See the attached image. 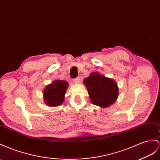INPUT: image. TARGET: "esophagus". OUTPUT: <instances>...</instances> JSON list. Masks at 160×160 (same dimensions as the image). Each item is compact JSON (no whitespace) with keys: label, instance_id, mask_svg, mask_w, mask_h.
<instances>
[{"label":"esophagus","instance_id":"obj_1","mask_svg":"<svg viewBox=\"0 0 160 160\" xmlns=\"http://www.w3.org/2000/svg\"><path fill=\"white\" fill-rule=\"evenodd\" d=\"M73 82L74 83H79L80 82V78H75V79H73Z\"/></svg>","mask_w":160,"mask_h":160}]
</instances>
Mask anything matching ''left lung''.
<instances>
[{
  "mask_svg": "<svg viewBox=\"0 0 160 160\" xmlns=\"http://www.w3.org/2000/svg\"><path fill=\"white\" fill-rule=\"evenodd\" d=\"M83 82L87 88L90 100L94 105L108 108L118 99V84L109 78L92 72Z\"/></svg>",
  "mask_w": 160,
  "mask_h": 160,
  "instance_id": "8db88e82",
  "label": "left lung"
}]
</instances>
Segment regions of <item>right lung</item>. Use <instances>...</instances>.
Wrapping results in <instances>:
<instances>
[{
    "mask_svg": "<svg viewBox=\"0 0 160 160\" xmlns=\"http://www.w3.org/2000/svg\"><path fill=\"white\" fill-rule=\"evenodd\" d=\"M68 83L66 81L57 80L43 91L44 103L51 107H57L63 103L66 93Z\"/></svg>",
    "mask_w": 160,
    "mask_h": 160,
    "instance_id": "right-lung-1",
    "label": "right lung"
}]
</instances>
